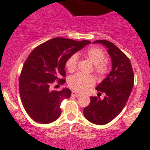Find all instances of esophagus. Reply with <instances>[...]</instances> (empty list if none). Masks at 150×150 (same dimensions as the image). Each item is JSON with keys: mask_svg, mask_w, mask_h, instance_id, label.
I'll return each mask as SVG.
<instances>
[{"mask_svg": "<svg viewBox=\"0 0 150 150\" xmlns=\"http://www.w3.org/2000/svg\"><path fill=\"white\" fill-rule=\"evenodd\" d=\"M72 96L75 97H78L80 96V94L77 92H75V91H72Z\"/></svg>", "mask_w": 150, "mask_h": 150, "instance_id": "34e87169", "label": "esophagus"}]
</instances>
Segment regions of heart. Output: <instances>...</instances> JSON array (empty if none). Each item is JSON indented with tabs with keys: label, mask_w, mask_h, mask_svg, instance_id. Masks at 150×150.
Segmentation results:
<instances>
[{
	"label": "heart",
	"mask_w": 150,
	"mask_h": 150,
	"mask_svg": "<svg viewBox=\"0 0 150 150\" xmlns=\"http://www.w3.org/2000/svg\"><path fill=\"white\" fill-rule=\"evenodd\" d=\"M84 56L94 64V71L98 76H104L108 73L109 64L105 60L106 53L103 49L99 47H91L84 52ZM77 56L72 55L66 61L67 70L70 73H73L77 69ZM95 80L92 75H82L76 74L68 79V84L70 87L78 92H85L94 85Z\"/></svg>",
	"instance_id": "obj_1"
}]
</instances>
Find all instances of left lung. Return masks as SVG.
Returning <instances> with one entry per match:
<instances>
[{
	"instance_id": "8db88e82",
	"label": "left lung",
	"mask_w": 150,
	"mask_h": 150,
	"mask_svg": "<svg viewBox=\"0 0 150 150\" xmlns=\"http://www.w3.org/2000/svg\"><path fill=\"white\" fill-rule=\"evenodd\" d=\"M94 44H101L107 48L112 62V70L97 86L99 93L106 97H90V103L84 108V116L96 125L109 123L121 112L126 104L134 85L133 70L128 56L107 40H97Z\"/></svg>"
}]
</instances>
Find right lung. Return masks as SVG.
<instances>
[{
	"label": "right lung",
	"instance_id": "add662e5",
	"mask_svg": "<svg viewBox=\"0 0 150 150\" xmlns=\"http://www.w3.org/2000/svg\"><path fill=\"white\" fill-rule=\"evenodd\" d=\"M91 43L65 38L56 37L34 49L27 57L21 71L19 89L26 112L39 123H50L61 113V102L68 99L71 91L51 90L57 80L59 85L65 82V65L77 51Z\"/></svg>",
	"mask_w": 150,
	"mask_h": 150
}]
</instances>
